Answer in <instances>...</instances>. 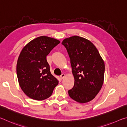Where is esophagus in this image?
<instances>
[{
  "instance_id": "esophagus-1",
  "label": "esophagus",
  "mask_w": 127,
  "mask_h": 127,
  "mask_svg": "<svg viewBox=\"0 0 127 127\" xmlns=\"http://www.w3.org/2000/svg\"><path fill=\"white\" fill-rule=\"evenodd\" d=\"M64 77H65V74H64V73L62 74V75L61 76V79H63Z\"/></svg>"
}]
</instances>
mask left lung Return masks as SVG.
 Masks as SVG:
<instances>
[{
  "instance_id": "left-lung-1",
  "label": "left lung",
  "mask_w": 127,
  "mask_h": 127,
  "mask_svg": "<svg viewBox=\"0 0 127 127\" xmlns=\"http://www.w3.org/2000/svg\"><path fill=\"white\" fill-rule=\"evenodd\" d=\"M62 44L67 50L74 78L69 95L79 103L89 102L102 87L104 62L94 45L85 38L74 36L65 38Z\"/></svg>"
}]
</instances>
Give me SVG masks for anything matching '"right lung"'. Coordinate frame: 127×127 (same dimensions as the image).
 I'll list each match as a JSON object with an SVG mask.
<instances>
[{
	"label": "right lung",
	"mask_w": 127,
	"mask_h": 127,
	"mask_svg": "<svg viewBox=\"0 0 127 127\" xmlns=\"http://www.w3.org/2000/svg\"><path fill=\"white\" fill-rule=\"evenodd\" d=\"M59 43L55 38L40 36L28 43L21 51L17 64V78L21 89L32 99H46L58 84L51 73L46 56Z\"/></svg>",
	"instance_id": "add662e5"
}]
</instances>
